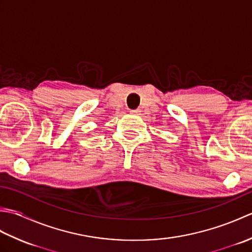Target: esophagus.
<instances>
[{"mask_svg": "<svg viewBox=\"0 0 252 252\" xmlns=\"http://www.w3.org/2000/svg\"><path fill=\"white\" fill-rule=\"evenodd\" d=\"M140 112H141V110L140 109H132V110H130V114H132V115H140Z\"/></svg>", "mask_w": 252, "mask_h": 252, "instance_id": "esophagus-1", "label": "esophagus"}]
</instances>
